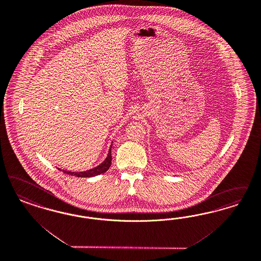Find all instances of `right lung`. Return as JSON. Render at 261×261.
Returning a JSON list of instances; mask_svg holds the SVG:
<instances>
[{
	"label": "right lung",
	"mask_w": 261,
	"mask_h": 261,
	"mask_svg": "<svg viewBox=\"0 0 261 261\" xmlns=\"http://www.w3.org/2000/svg\"><path fill=\"white\" fill-rule=\"evenodd\" d=\"M111 151H112V146L109 149L108 156L105 159V161L102 163V164H100L98 167H96L94 169H91L90 171H81V172H74V171L71 172V171H63V172L67 173L69 175H75L77 177H91V176H95V175H98V174H101V173H104V172L108 171L109 168L111 167V164H112V154H111Z\"/></svg>",
	"instance_id": "add662e5"
}]
</instances>
